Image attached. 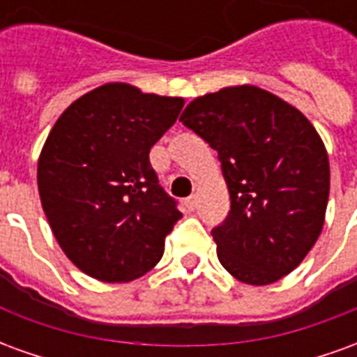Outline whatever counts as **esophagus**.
Returning <instances> with one entry per match:
<instances>
[{
    "instance_id": "1",
    "label": "esophagus",
    "mask_w": 357,
    "mask_h": 357,
    "mask_svg": "<svg viewBox=\"0 0 357 357\" xmlns=\"http://www.w3.org/2000/svg\"><path fill=\"white\" fill-rule=\"evenodd\" d=\"M197 204H199V197H197V195H191V197H187L185 199V206L189 210L197 208Z\"/></svg>"
}]
</instances>
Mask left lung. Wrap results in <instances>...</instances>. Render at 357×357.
<instances>
[{
  "label": "left lung",
  "mask_w": 357,
  "mask_h": 357,
  "mask_svg": "<svg viewBox=\"0 0 357 357\" xmlns=\"http://www.w3.org/2000/svg\"><path fill=\"white\" fill-rule=\"evenodd\" d=\"M179 120L216 149L231 210L212 229L218 258L241 283L271 284L312 250L329 201V156L296 107L256 86L189 102Z\"/></svg>",
  "instance_id": "left-lung-1"
}]
</instances>
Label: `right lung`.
<instances>
[{"instance_id":"1","label":"right lung","mask_w":357,"mask_h":357,"mask_svg":"<svg viewBox=\"0 0 357 357\" xmlns=\"http://www.w3.org/2000/svg\"><path fill=\"white\" fill-rule=\"evenodd\" d=\"M183 102L112 82L82 95L51 128L38 191L59 247L86 275L128 283L162 258L181 212L158 185L149 151Z\"/></svg>"}]
</instances>
